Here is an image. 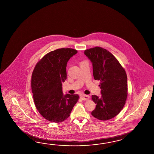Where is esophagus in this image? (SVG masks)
<instances>
[{
  "instance_id": "esophagus-1",
  "label": "esophagus",
  "mask_w": 154,
  "mask_h": 154,
  "mask_svg": "<svg viewBox=\"0 0 154 154\" xmlns=\"http://www.w3.org/2000/svg\"><path fill=\"white\" fill-rule=\"evenodd\" d=\"M81 98L84 100V101H86L90 99V96L88 95H86V94H83L81 96Z\"/></svg>"
}]
</instances>
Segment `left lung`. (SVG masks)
Wrapping results in <instances>:
<instances>
[{"mask_svg":"<svg viewBox=\"0 0 154 154\" xmlns=\"http://www.w3.org/2000/svg\"><path fill=\"white\" fill-rule=\"evenodd\" d=\"M85 54L92 63L95 80L100 81L101 97L92 96L96 107L91 114L106 121L117 116L122 109L128 97L126 71L116 58L100 47L86 49Z\"/></svg>","mask_w":154,"mask_h":154,"instance_id":"1","label":"left lung"}]
</instances>
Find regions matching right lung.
<instances>
[{
  "instance_id": "right-lung-1",
  "label": "right lung",
  "mask_w": 154,
  "mask_h": 154,
  "mask_svg": "<svg viewBox=\"0 0 154 154\" xmlns=\"http://www.w3.org/2000/svg\"><path fill=\"white\" fill-rule=\"evenodd\" d=\"M77 53L72 48L51 51L36 64L32 75L31 86L38 112L50 122L66 120L79 99L78 94H63L62 83L67 79L68 60Z\"/></svg>"
}]
</instances>
